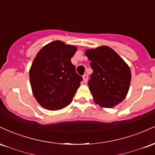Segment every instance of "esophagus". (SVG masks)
Instances as JSON below:
<instances>
[{"label":"esophagus","mask_w":155,"mask_h":155,"mask_svg":"<svg viewBox=\"0 0 155 155\" xmlns=\"http://www.w3.org/2000/svg\"><path fill=\"white\" fill-rule=\"evenodd\" d=\"M87 79H88V75L87 74H84L83 75V80H84V82L87 83Z\"/></svg>","instance_id":"obj_1"}]
</instances>
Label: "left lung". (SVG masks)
I'll use <instances>...</instances> for the list:
<instances>
[{
    "instance_id": "8db88e82",
    "label": "left lung",
    "mask_w": 155,
    "mask_h": 155,
    "mask_svg": "<svg viewBox=\"0 0 155 155\" xmlns=\"http://www.w3.org/2000/svg\"><path fill=\"white\" fill-rule=\"evenodd\" d=\"M91 61L92 74L88 86L95 102L112 108L127 95L131 80L128 65L111 48L104 46L85 52Z\"/></svg>"
}]
</instances>
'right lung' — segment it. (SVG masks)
<instances>
[{
    "label": "right lung",
    "instance_id": "obj_1",
    "mask_svg": "<svg viewBox=\"0 0 155 155\" xmlns=\"http://www.w3.org/2000/svg\"><path fill=\"white\" fill-rule=\"evenodd\" d=\"M76 47L60 41L51 42L38 51L30 70L33 95L49 110H59L71 103L82 76L76 72L71 58Z\"/></svg>",
    "mask_w": 155,
    "mask_h": 155
}]
</instances>
